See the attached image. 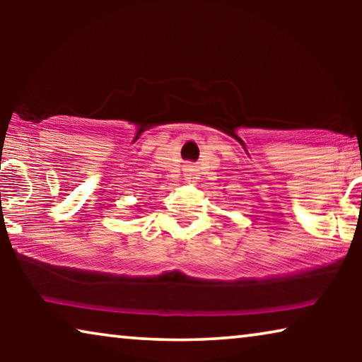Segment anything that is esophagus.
I'll use <instances>...</instances> for the list:
<instances>
[{
	"instance_id": "1",
	"label": "esophagus",
	"mask_w": 362,
	"mask_h": 362,
	"mask_svg": "<svg viewBox=\"0 0 362 362\" xmlns=\"http://www.w3.org/2000/svg\"><path fill=\"white\" fill-rule=\"evenodd\" d=\"M182 171H185V177L187 181H197L199 180V173H197V166L194 165H185L182 168Z\"/></svg>"
}]
</instances>
